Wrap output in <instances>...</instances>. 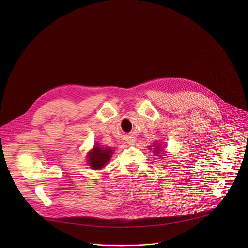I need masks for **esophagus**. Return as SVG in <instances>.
Here are the masks:
<instances>
[{"label":"esophagus","mask_w":248,"mask_h":248,"mask_svg":"<svg viewBox=\"0 0 248 248\" xmlns=\"http://www.w3.org/2000/svg\"><path fill=\"white\" fill-rule=\"evenodd\" d=\"M130 143H131V144H132V143H133V141H131V142H130Z\"/></svg>","instance_id":"esophagus-1"}]
</instances>
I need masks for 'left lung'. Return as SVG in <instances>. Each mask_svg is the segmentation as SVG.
Here are the masks:
<instances>
[{"label": "left lung", "instance_id": "obj_1", "mask_svg": "<svg viewBox=\"0 0 248 248\" xmlns=\"http://www.w3.org/2000/svg\"><path fill=\"white\" fill-rule=\"evenodd\" d=\"M154 146H155V148H154V151H153V152H154V153H157V154H158V153H160V152H161V151H162V150H161V148H160V146H159V145H157V144H155V145H154ZM151 149H152V148H151Z\"/></svg>", "mask_w": 248, "mask_h": 248}]
</instances>
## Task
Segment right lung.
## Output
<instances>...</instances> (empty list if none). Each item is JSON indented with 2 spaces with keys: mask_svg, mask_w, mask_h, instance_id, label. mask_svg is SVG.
I'll return each instance as SVG.
<instances>
[{
  "mask_svg": "<svg viewBox=\"0 0 248 248\" xmlns=\"http://www.w3.org/2000/svg\"><path fill=\"white\" fill-rule=\"evenodd\" d=\"M114 150L111 147H100L98 144L94 145L93 149L87 154L88 165L91 169L99 170L104 168L111 160Z\"/></svg>",
  "mask_w": 248,
  "mask_h": 248,
  "instance_id": "obj_1",
  "label": "right lung"
}]
</instances>
